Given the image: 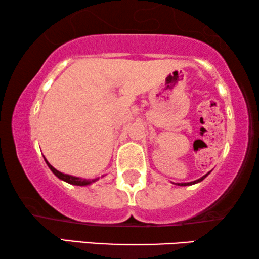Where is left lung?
Segmentation results:
<instances>
[{"label":"left lung","instance_id":"left-lung-1","mask_svg":"<svg viewBox=\"0 0 259 259\" xmlns=\"http://www.w3.org/2000/svg\"><path fill=\"white\" fill-rule=\"evenodd\" d=\"M209 175V173H207V175L205 176H203L202 178H199V179H197V181H194V182H190V183H178V185H181V186H186V185H192V184H196V183H199V182H202L203 179L205 178V177H207Z\"/></svg>","mask_w":259,"mask_h":259}]
</instances>
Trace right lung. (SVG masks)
I'll return each mask as SVG.
<instances>
[{
	"instance_id": "obj_1",
	"label": "right lung",
	"mask_w": 259,
	"mask_h": 259,
	"mask_svg": "<svg viewBox=\"0 0 259 259\" xmlns=\"http://www.w3.org/2000/svg\"><path fill=\"white\" fill-rule=\"evenodd\" d=\"M44 160H45V162H47V165L49 166V168L51 169L52 173H54V175L56 176L57 178H60L61 181H64V182L69 183V184H71V185L86 186V185H90V184H92V183H94L96 181H98V179H92V181H90V179H83V178H78V177H74V176H69V175H64V173L57 171L56 168L52 167L50 163L48 162L47 159L44 158Z\"/></svg>"
}]
</instances>
